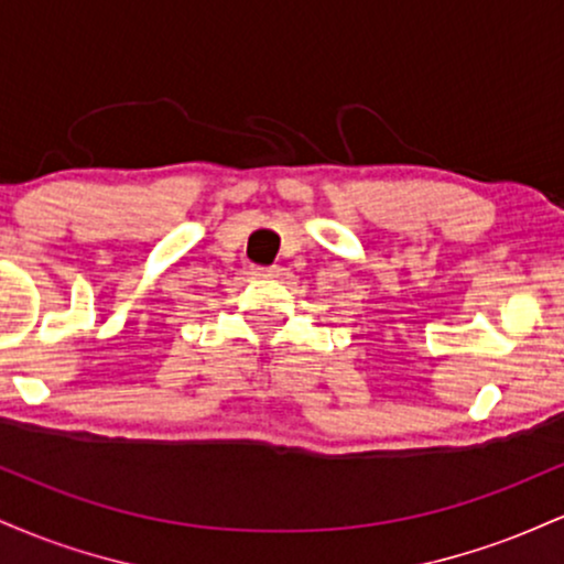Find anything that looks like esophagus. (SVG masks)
I'll list each match as a JSON object with an SVG mask.
<instances>
[{
    "label": "esophagus",
    "mask_w": 564,
    "mask_h": 564,
    "mask_svg": "<svg viewBox=\"0 0 564 564\" xmlns=\"http://www.w3.org/2000/svg\"><path fill=\"white\" fill-rule=\"evenodd\" d=\"M251 275H254V278H275L278 268H251Z\"/></svg>",
    "instance_id": "1"
}]
</instances>
